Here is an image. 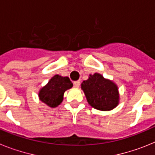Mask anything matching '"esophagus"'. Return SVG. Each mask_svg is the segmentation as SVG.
Wrapping results in <instances>:
<instances>
[{"instance_id":"1","label":"esophagus","mask_w":155,"mask_h":155,"mask_svg":"<svg viewBox=\"0 0 155 155\" xmlns=\"http://www.w3.org/2000/svg\"><path fill=\"white\" fill-rule=\"evenodd\" d=\"M73 84H74V86H75V87H79V85H80V81H79V80H77V81H75L73 83Z\"/></svg>"}]
</instances>
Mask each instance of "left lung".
<instances>
[{
  "label": "left lung",
  "instance_id": "left-lung-1",
  "mask_svg": "<svg viewBox=\"0 0 155 155\" xmlns=\"http://www.w3.org/2000/svg\"><path fill=\"white\" fill-rule=\"evenodd\" d=\"M88 103L101 111H109L118 104V87L101 75L94 73L81 85Z\"/></svg>",
  "mask_w": 155,
  "mask_h": 155
}]
</instances>
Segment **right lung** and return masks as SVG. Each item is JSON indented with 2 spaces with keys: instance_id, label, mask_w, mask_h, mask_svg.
Wrapping results in <instances>:
<instances>
[{
  "instance_id": "1",
  "label": "right lung",
  "mask_w": 155,
  "mask_h": 155,
  "mask_svg": "<svg viewBox=\"0 0 155 155\" xmlns=\"http://www.w3.org/2000/svg\"><path fill=\"white\" fill-rule=\"evenodd\" d=\"M72 87V83L69 78L55 75L48 84L40 90L39 97L40 101L49 107H55L62 101L64 91Z\"/></svg>"
}]
</instances>
